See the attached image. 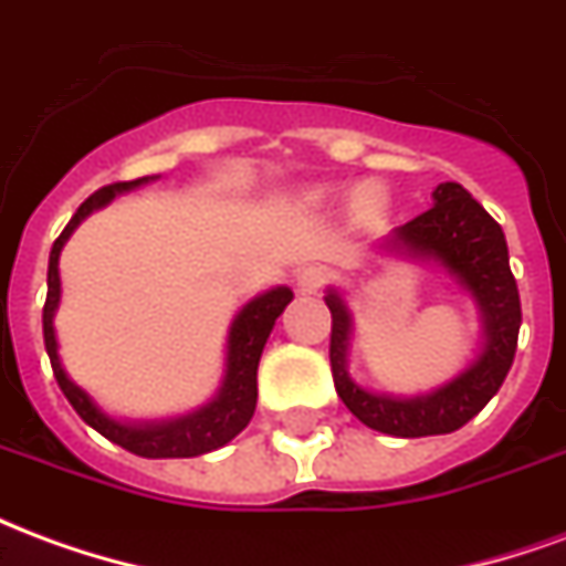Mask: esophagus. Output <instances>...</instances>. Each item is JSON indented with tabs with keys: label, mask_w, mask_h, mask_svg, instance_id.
<instances>
[{
	"label": "esophagus",
	"mask_w": 566,
	"mask_h": 566,
	"mask_svg": "<svg viewBox=\"0 0 566 566\" xmlns=\"http://www.w3.org/2000/svg\"><path fill=\"white\" fill-rule=\"evenodd\" d=\"M327 282H331V270L321 263H312V266H303L296 272V291L300 294H318Z\"/></svg>",
	"instance_id": "obj_1"
}]
</instances>
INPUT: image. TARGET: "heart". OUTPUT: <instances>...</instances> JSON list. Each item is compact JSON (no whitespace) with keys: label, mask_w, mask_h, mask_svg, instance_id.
Listing matches in <instances>:
<instances>
[{"label":"heart","mask_w":566,"mask_h":566,"mask_svg":"<svg viewBox=\"0 0 566 566\" xmlns=\"http://www.w3.org/2000/svg\"><path fill=\"white\" fill-rule=\"evenodd\" d=\"M360 199H364V206H367V209H373V211H379L381 202H385L376 187H369V190H364V197H360Z\"/></svg>","instance_id":"b5f03b06"}]
</instances>
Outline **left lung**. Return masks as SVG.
Returning <instances> with one entry per match:
<instances>
[{"label":"left lung","instance_id":"obj_1","mask_svg":"<svg viewBox=\"0 0 566 566\" xmlns=\"http://www.w3.org/2000/svg\"><path fill=\"white\" fill-rule=\"evenodd\" d=\"M394 239L416 254L439 260L475 296V303L485 315V352L467 373H461L458 379L430 397L391 400V397L369 394L348 379L345 352H348L352 318L339 294H327V308L333 318V385L343 397V403L348 406V412L373 430L406 439L451 433L485 409L515 360L522 300H518V284L510 270L506 235L500 230V223L461 185L446 181L433 190V206L403 227H397Z\"/></svg>","mask_w":566,"mask_h":566}]
</instances>
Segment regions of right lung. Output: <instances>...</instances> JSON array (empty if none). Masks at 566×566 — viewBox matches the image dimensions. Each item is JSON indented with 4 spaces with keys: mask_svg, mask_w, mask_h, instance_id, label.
Wrapping results in <instances>:
<instances>
[{
    "mask_svg": "<svg viewBox=\"0 0 566 566\" xmlns=\"http://www.w3.org/2000/svg\"><path fill=\"white\" fill-rule=\"evenodd\" d=\"M145 178L136 181H115V185L99 187L93 197H87L78 206V211L72 214V221L66 223V230L56 235L54 248H51V260H48V300H44L42 312V331H44V348L51 357V367H54L56 385L60 391L66 394V400L72 409L78 412L93 430H99L105 439H112L120 449L133 451L139 458H197L206 451H214L227 446L235 433H242L254 416V406H258V364L263 355V345L270 339V331L275 318L282 315L284 306L291 303V291L287 287H275L270 294L251 300L239 318L230 327V352H227V379L221 385V394L211 400L209 406H202L199 412L169 424H154V427H129L117 424L112 418H105L87 394L81 391L75 381L69 379L66 369L56 357V339H54V308L60 303V248L66 245V239L72 230L78 227L93 209L105 206L108 199L129 190V187H139Z\"/></svg>",
    "mask_w": 566,
    "mask_h": 566,
    "instance_id": "add662e5",
    "label": "right lung"
}]
</instances>
